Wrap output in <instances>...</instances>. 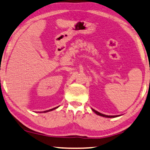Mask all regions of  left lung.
<instances>
[{"label": "left lung", "instance_id": "1", "mask_svg": "<svg viewBox=\"0 0 150 150\" xmlns=\"http://www.w3.org/2000/svg\"><path fill=\"white\" fill-rule=\"evenodd\" d=\"M92 111H93L94 113H96L97 115H100V116H103V117H117V115H104V114H103V113H100L98 112V111H96V110H94V109H92Z\"/></svg>", "mask_w": 150, "mask_h": 150}]
</instances>
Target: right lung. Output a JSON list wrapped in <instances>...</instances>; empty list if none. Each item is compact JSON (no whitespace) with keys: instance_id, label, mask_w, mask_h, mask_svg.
<instances>
[{"instance_id":"right-lung-1","label":"right lung","mask_w":150,"mask_h":150,"mask_svg":"<svg viewBox=\"0 0 150 150\" xmlns=\"http://www.w3.org/2000/svg\"><path fill=\"white\" fill-rule=\"evenodd\" d=\"M58 107H55V108H53V109H50V110H47V111H43L44 113H46V112H48V111H52V110H54V109H56V108H58Z\"/></svg>"}]
</instances>
